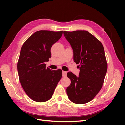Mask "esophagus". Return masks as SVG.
<instances>
[{"label": "esophagus", "instance_id": "34e87169", "mask_svg": "<svg viewBox=\"0 0 125 125\" xmlns=\"http://www.w3.org/2000/svg\"><path fill=\"white\" fill-rule=\"evenodd\" d=\"M62 76L63 77H65L67 76V72L65 71H63L62 72Z\"/></svg>", "mask_w": 125, "mask_h": 125}]
</instances>
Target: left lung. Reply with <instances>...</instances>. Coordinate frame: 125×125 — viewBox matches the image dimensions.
Instances as JSON below:
<instances>
[{
    "label": "left lung",
    "mask_w": 125,
    "mask_h": 125,
    "mask_svg": "<svg viewBox=\"0 0 125 125\" xmlns=\"http://www.w3.org/2000/svg\"><path fill=\"white\" fill-rule=\"evenodd\" d=\"M73 51L74 61L80 64L79 77L71 72L67 77L71 83L67 94L73 103L83 104L94 99L102 88L107 64L101 42L85 30L64 31Z\"/></svg>",
    "instance_id": "obj_1"
}]
</instances>
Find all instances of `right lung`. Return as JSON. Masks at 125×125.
I'll list each match as a JSON object with an SVG mask.
<instances>
[{"instance_id": "obj_1", "label": "right lung", "mask_w": 125, "mask_h": 125, "mask_svg": "<svg viewBox=\"0 0 125 125\" xmlns=\"http://www.w3.org/2000/svg\"><path fill=\"white\" fill-rule=\"evenodd\" d=\"M63 31L40 30L23 44L18 62V72L22 88L30 98L45 102L52 98L62 78V71L46 68L51 58V48L58 41Z\"/></svg>"}]
</instances>
